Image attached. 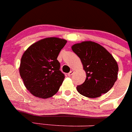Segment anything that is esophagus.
<instances>
[{"label": "esophagus", "instance_id": "obj_1", "mask_svg": "<svg viewBox=\"0 0 132 132\" xmlns=\"http://www.w3.org/2000/svg\"><path fill=\"white\" fill-rule=\"evenodd\" d=\"M73 73H74L73 70H71V71H70V73H68V75L70 76H70H71L73 74Z\"/></svg>", "mask_w": 132, "mask_h": 132}]
</instances>
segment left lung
<instances>
[{
    "instance_id": "1",
    "label": "left lung",
    "mask_w": 132,
    "mask_h": 132,
    "mask_svg": "<svg viewBox=\"0 0 132 132\" xmlns=\"http://www.w3.org/2000/svg\"><path fill=\"white\" fill-rule=\"evenodd\" d=\"M80 57L86 79L77 86L78 93L88 98H98L107 93L117 80L118 65L112 55L99 44L83 41L71 46Z\"/></svg>"
}]
</instances>
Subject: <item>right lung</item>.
<instances>
[{
    "label": "right lung",
    "mask_w": 132,
    "mask_h": 132,
    "mask_svg": "<svg viewBox=\"0 0 132 132\" xmlns=\"http://www.w3.org/2000/svg\"><path fill=\"white\" fill-rule=\"evenodd\" d=\"M67 41L47 38L30 45L22 55L19 71L25 87L37 98L53 96L59 89L64 75L57 57Z\"/></svg>",
    "instance_id": "add662e5"
}]
</instances>
